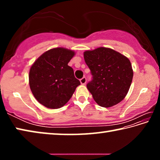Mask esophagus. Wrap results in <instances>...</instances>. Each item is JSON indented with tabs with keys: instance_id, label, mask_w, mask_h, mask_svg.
<instances>
[{
	"instance_id": "34e87169",
	"label": "esophagus",
	"mask_w": 160,
	"mask_h": 160,
	"mask_svg": "<svg viewBox=\"0 0 160 160\" xmlns=\"http://www.w3.org/2000/svg\"><path fill=\"white\" fill-rule=\"evenodd\" d=\"M80 83L82 84V85H85V83L87 82L86 78L85 77H83L82 78H81V79L80 80Z\"/></svg>"
}]
</instances>
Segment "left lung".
Here are the masks:
<instances>
[{
	"label": "left lung",
	"mask_w": 160,
	"mask_h": 160,
	"mask_svg": "<svg viewBox=\"0 0 160 160\" xmlns=\"http://www.w3.org/2000/svg\"><path fill=\"white\" fill-rule=\"evenodd\" d=\"M85 63L92 80L87 85L97 104L111 107L125 98L131 87L133 72L129 59L109 48L99 47L84 52Z\"/></svg>",
	"instance_id": "1"
}]
</instances>
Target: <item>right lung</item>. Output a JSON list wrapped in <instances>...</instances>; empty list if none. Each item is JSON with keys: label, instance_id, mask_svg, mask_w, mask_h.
I'll return each mask as SVG.
<instances>
[{"label": "right lung", "instance_id": "1", "mask_svg": "<svg viewBox=\"0 0 160 160\" xmlns=\"http://www.w3.org/2000/svg\"><path fill=\"white\" fill-rule=\"evenodd\" d=\"M73 51L54 48L46 51L30 68L29 83L38 102L49 109H59L71 98L80 82L68 63Z\"/></svg>", "mask_w": 160, "mask_h": 160}]
</instances>
